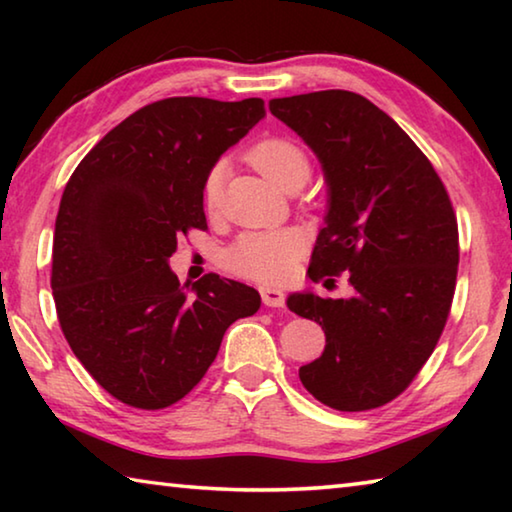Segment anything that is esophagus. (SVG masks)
<instances>
[{
	"mask_svg": "<svg viewBox=\"0 0 512 512\" xmlns=\"http://www.w3.org/2000/svg\"><path fill=\"white\" fill-rule=\"evenodd\" d=\"M262 300L266 307H275V309H282L284 307V293L280 289H273V287H262Z\"/></svg>",
	"mask_w": 512,
	"mask_h": 512,
	"instance_id": "obj_1",
	"label": "esophagus"
}]
</instances>
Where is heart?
<instances>
[{
	"mask_svg": "<svg viewBox=\"0 0 512 512\" xmlns=\"http://www.w3.org/2000/svg\"><path fill=\"white\" fill-rule=\"evenodd\" d=\"M248 162L264 173L280 189H298L311 173L309 153L284 137H266L250 146ZM223 167L216 164L205 176L203 196L207 210H216L221 201ZM302 241L293 230L244 232L221 253L225 271L255 282L284 280L298 262Z\"/></svg>",
	"mask_w": 512,
	"mask_h": 512,
	"instance_id": "1",
	"label": "heart"
}]
</instances>
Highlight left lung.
<instances>
[{"label":"left lung","instance_id":"left-lung-1","mask_svg":"<svg viewBox=\"0 0 512 512\" xmlns=\"http://www.w3.org/2000/svg\"><path fill=\"white\" fill-rule=\"evenodd\" d=\"M273 115L323 162L329 185L309 277L350 298L296 293L287 307L325 329V352L300 368L336 411H370L411 386L443 334L458 273V223L443 180L395 121L361 94L273 99Z\"/></svg>","mask_w":512,"mask_h":512}]
</instances>
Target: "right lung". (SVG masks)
<instances>
[{
	"mask_svg": "<svg viewBox=\"0 0 512 512\" xmlns=\"http://www.w3.org/2000/svg\"><path fill=\"white\" fill-rule=\"evenodd\" d=\"M266 115L262 99L169 97L133 112L85 155L60 198L51 291L69 348L101 388L158 411L205 377L223 334L262 298L207 273L194 296L167 259L207 230L203 183Z\"/></svg>",
	"mask_w": 512,
	"mask_h": 512,
	"instance_id": "add662e5",
	"label": "right lung"
}]
</instances>
